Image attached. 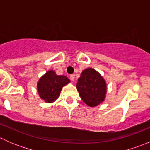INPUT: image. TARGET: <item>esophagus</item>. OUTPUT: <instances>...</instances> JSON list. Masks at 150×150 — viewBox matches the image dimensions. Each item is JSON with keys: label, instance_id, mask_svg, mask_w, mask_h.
Returning <instances> with one entry per match:
<instances>
[{"label": "esophagus", "instance_id": "esophagus-1", "mask_svg": "<svg viewBox=\"0 0 150 150\" xmlns=\"http://www.w3.org/2000/svg\"><path fill=\"white\" fill-rule=\"evenodd\" d=\"M69 78H70V80L72 81H74V80H75V75H70V77H69Z\"/></svg>", "mask_w": 150, "mask_h": 150}]
</instances>
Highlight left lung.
<instances>
[{
    "mask_svg": "<svg viewBox=\"0 0 150 150\" xmlns=\"http://www.w3.org/2000/svg\"><path fill=\"white\" fill-rule=\"evenodd\" d=\"M76 88L83 102L88 107H97L105 100L107 83L102 75L93 68L88 67L83 70Z\"/></svg>",
    "mask_w": 150,
    "mask_h": 150,
    "instance_id": "1",
    "label": "left lung"
}]
</instances>
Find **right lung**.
Segmentation results:
<instances>
[{
	"mask_svg": "<svg viewBox=\"0 0 150 150\" xmlns=\"http://www.w3.org/2000/svg\"><path fill=\"white\" fill-rule=\"evenodd\" d=\"M69 83V79L64 75H57L52 69L47 71L37 83L39 96L46 103H53L60 96L62 88Z\"/></svg>",
	"mask_w": 150,
	"mask_h": 150,
	"instance_id": "obj_1",
	"label": "right lung"
}]
</instances>
